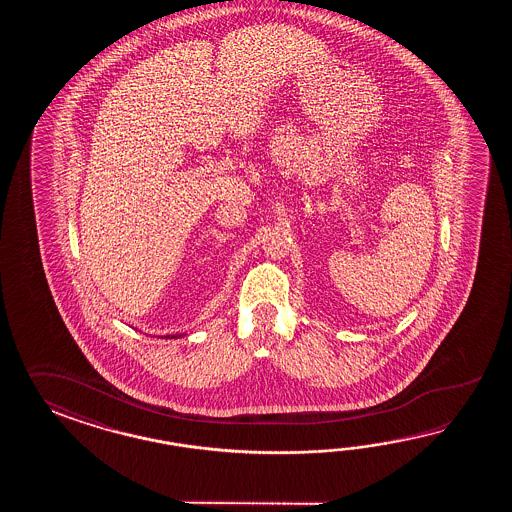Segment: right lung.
Returning a JSON list of instances; mask_svg holds the SVG:
<instances>
[{
    "mask_svg": "<svg viewBox=\"0 0 512 512\" xmlns=\"http://www.w3.org/2000/svg\"><path fill=\"white\" fill-rule=\"evenodd\" d=\"M179 337H185V335H166L164 338H179Z\"/></svg>",
    "mask_w": 512,
    "mask_h": 512,
    "instance_id": "right-lung-1",
    "label": "right lung"
}]
</instances>
